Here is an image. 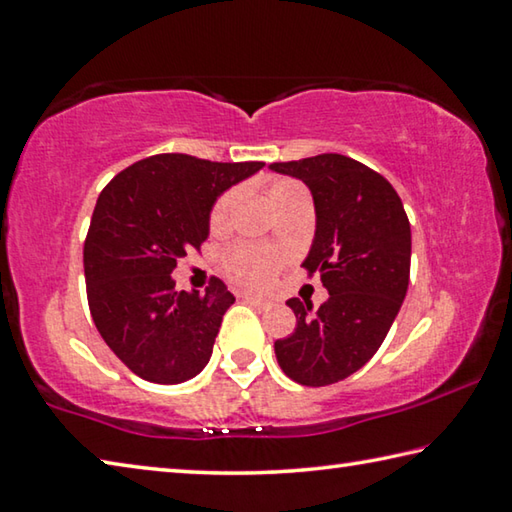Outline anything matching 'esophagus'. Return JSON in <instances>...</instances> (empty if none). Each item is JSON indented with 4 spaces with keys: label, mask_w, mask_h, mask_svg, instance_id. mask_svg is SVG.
Returning a JSON list of instances; mask_svg holds the SVG:
<instances>
[{
    "label": "esophagus",
    "mask_w": 512,
    "mask_h": 512,
    "mask_svg": "<svg viewBox=\"0 0 512 512\" xmlns=\"http://www.w3.org/2000/svg\"><path fill=\"white\" fill-rule=\"evenodd\" d=\"M244 300L250 302V305L257 307V309H268V307H271V300H266L262 296H255V293H244Z\"/></svg>",
    "instance_id": "1"
}]
</instances>
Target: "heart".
Listing matches in <instances>:
<instances>
[{"label": "heart", "mask_w": 512, "mask_h": 512, "mask_svg": "<svg viewBox=\"0 0 512 512\" xmlns=\"http://www.w3.org/2000/svg\"><path fill=\"white\" fill-rule=\"evenodd\" d=\"M296 187L300 185L291 183V180H275L271 185V198L282 196L284 192H291V189ZM237 196V189H232V192H225L219 201L214 203L210 216V223L214 228H221V225L228 221L232 207L237 203ZM228 271L235 280L244 284H264L275 271V255L262 248H235L228 253Z\"/></svg>", "instance_id": "1"}]
</instances>
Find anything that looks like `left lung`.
I'll use <instances>...</instances> for the list:
<instances>
[{"mask_svg":"<svg viewBox=\"0 0 512 512\" xmlns=\"http://www.w3.org/2000/svg\"><path fill=\"white\" fill-rule=\"evenodd\" d=\"M268 169L309 187L316 232L302 266L318 273L329 293L318 311L287 300L296 329L275 341V357L302 386L336 384L366 366L402 307L411 225L393 185L345 155L273 162Z\"/></svg>","mask_w":512,"mask_h":512,"instance_id":"8db88e82","label":"left lung"}]
</instances>
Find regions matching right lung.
Masks as SVG:
<instances>
[{"label": "right lung", "mask_w": 512, "mask_h": 512, "mask_svg": "<svg viewBox=\"0 0 512 512\" xmlns=\"http://www.w3.org/2000/svg\"><path fill=\"white\" fill-rule=\"evenodd\" d=\"M264 162H210L162 153L117 173L99 194L83 248L92 320L137 377L183 384L212 357L235 296L221 280L205 293L176 291L171 273L210 237L223 192Z\"/></svg>", "instance_id": "1"}]
</instances>
